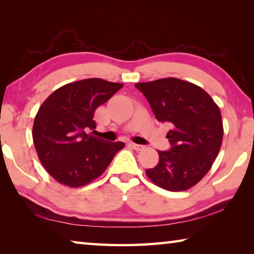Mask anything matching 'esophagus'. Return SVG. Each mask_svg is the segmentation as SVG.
I'll list each match as a JSON object with an SVG mask.
<instances>
[{
  "label": "esophagus",
  "mask_w": 254,
  "mask_h": 254,
  "mask_svg": "<svg viewBox=\"0 0 254 254\" xmlns=\"http://www.w3.org/2000/svg\"><path fill=\"white\" fill-rule=\"evenodd\" d=\"M128 145H130V147H131L132 149L136 150V151H141V150L144 149V145H142V144H136V143L130 142V143H128Z\"/></svg>",
  "instance_id": "esophagus-1"
}]
</instances>
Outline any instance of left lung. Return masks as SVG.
<instances>
[{
  "label": "left lung",
  "instance_id": "8db88e82",
  "mask_svg": "<svg viewBox=\"0 0 254 254\" xmlns=\"http://www.w3.org/2000/svg\"><path fill=\"white\" fill-rule=\"evenodd\" d=\"M135 87L158 121L173 127L167 133L171 148L158 151V165L145 173L167 190H187L203 179L220 152L224 133L220 107L199 86L174 77Z\"/></svg>",
  "mask_w": 254,
  "mask_h": 254
}]
</instances>
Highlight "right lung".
Here are the masks:
<instances>
[{
  "label": "right lung",
  "mask_w": 254,
  "mask_h": 254,
  "mask_svg": "<svg viewBox=\"0 0 254 254\" xmlns=\"http://www.w3.org/2000/svg\"><path fill=\"white\" fill-rule=\"evenodd\" d=\"M123 87L101 78H87L56 89L34 118L32 137L39 160L56 182L77 188L93 182L124 143L88 134L96 127L94 113Z\"/></svg>",
  "instance_id": "1"
}]
</instances>
